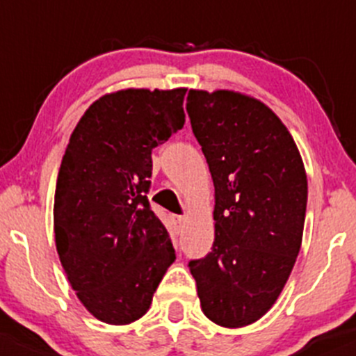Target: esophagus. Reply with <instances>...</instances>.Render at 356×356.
Returning <instances> with one entry per match:
<instances>
[{
	"label": "esophagus",
	"instance_id": "obj_1",
	"mask_svg": "<svg viewBox=\"0 0 356 356\" xmlns=\"http://www.w3.org/2000/svg\"><path fill=\"white\" fill-rule=\"evenodd\" d=\"M184 220H186L184 215H172V222H174V224L177 225V227H181V225L184 224Z\"/></svg>",
	"mask_w": 356,
	"mask_h": 356
}]
</instances>
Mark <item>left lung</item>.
<instances>
[{"label": "left lung", "mask_w": 356, "mask_h": 356, "mask_svg": "<svg viewBox=\"0 0 356 356\" xmlns=\"http://www.w3.org/2000/svg\"><path fill=\"white\" fill-rule=\"evenodd\" d=\"M189 120L215 186V241L189 261L201 310L222 327L264 317L300 253L308 184L281 118L234 91L188 95Z\"/></svg>", "instance_id": "left-lung-1"}]
</instances>
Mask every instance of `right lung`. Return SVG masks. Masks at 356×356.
<instances>
[{
    "label": "right lung",
    "mask_w": 356,
    "mask_h": 356,
    "mask_svg": "<svg viewBox=\"0 0 356 356\" xmlns=\"http://www.w3.org/2000/svg\"><path fill=\"white\" fill-rule=\"evenodd\" d=\"M186 89H124L96 99L56 179L55 241L72 289L98 321L148 312L175 251L148 201L152 152L182 129Z\"/></svg>",
    "instance_id": "obj_1"
}]
</instances>
